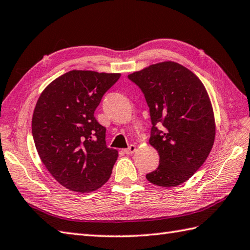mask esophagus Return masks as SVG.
Returning a JSON list of instances; mask_svg holds the SVG:
<instances>
[{
  "mask_svg": "<svg viewBox=\"0 0 250 250\" xmlns=\"http://www.w3.org/2000/svg\"><path fill=\"white\" fill-rule=\"evenodd\" d=\"M135 151H136V146H134V144H131V146H129L127 148L123 149V152L127 155H130V154L134 153Z\"/></svg>",
  "mask_w": 250,
  "mask_h": 250,
  "instance_id": "1",
  "label": "esophagus"
}]
</instances>
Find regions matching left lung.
Segmentation results:
<instances>
[{
	"label": "left lung",
	"mask_w": 250,
	"mask_h": 250,
	"mask_svg": "<svg viewBox=\"0 0 250 250\" xmlns=\"http://www.w3.org/2000/svg\"><path fill=\"white\" fill-rule=\"evenodd\" d=\"M149 108V144L159 166L146 174L152 184L174 187L207 160L215 140V120L208 92L198 77L174 62L148 66L128 75Z\"/></svg>",
	"instance_id": "left-lung-1"
}]
</instances>
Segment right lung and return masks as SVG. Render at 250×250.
Returning a JSON list of instances; mask_svg holds the SVG:
<instances>
[{
    "instance_id": "obj_1",
    "label": "right lung",
    "mask_w": 250,
    "mask_h": 250,
    "mask_svg": "<svg viewBox=\"0 0 250 250\" xmlns=\"http://www.w3.org/2000/svg\"><path fill=\"white\" fill-rule=\"evenodd\" d=\"M120 74L71 70L52 81L38 98L32 135L47 170L61 185L77 192L106 183L118 151L106 144V128L94 116Z\"/></svg>"
}]
</instances>
